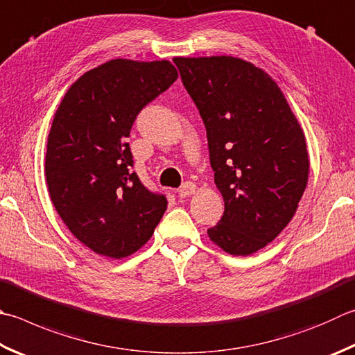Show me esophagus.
<instances>
[{
	"label": "esophagus",
	"instance_id": "1",
	"mask_svg": "<svg viewBox=\"0 0 355 355\" xmlns=\"http://www.w3.org/2000/svg\"><path fill=\"white\" fill-rule=\"evenodd\" d=\"M195 191H196V185H195V184H193V182H185V184L179 189V196H180V198L191 196Z\"/></svg>",
	"mask_w": 355,
	"mask_h": 355
}]
</instances>
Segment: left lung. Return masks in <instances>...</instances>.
I'll return each instance as SVG.
<instances>
[{
	"label": "left lung",
	"mask_w": 355,
	"mask_h": 355,
	"mask_svg": "<svg viewBox=\"0 0 355 355\" xmlns=\"http://www.w3.org/2000/svg\"><path fill=\"white\" fill-rule=\"evenodd\" d=\"M204 120L224 215L207 230L224 252L247 257L295 215L307 185L306 137L275 80L236 57H176Z\"/></svg>",
	"instance_id": "1"
}]
</instances>
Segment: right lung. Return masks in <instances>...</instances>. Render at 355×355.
<instances>
[{
    "label": "right lung",
    "mask_w": 355,
    "mask_h": 355,
    "mask_svg": "<svg viewBox=\"0 0 355 355\" xmlns=\"http://www.w3.org/2000/svg\"><path fill=\"white\" fill-rule=\"evenodd\" d=\"M176 78L166 60H110L73 82L53 116L44 160L49 196L72 235L98 255L137 252L166 210V198L132 171L126 137Z\"/></svg>",
    "instance_id": "1"
}]
</instances>
